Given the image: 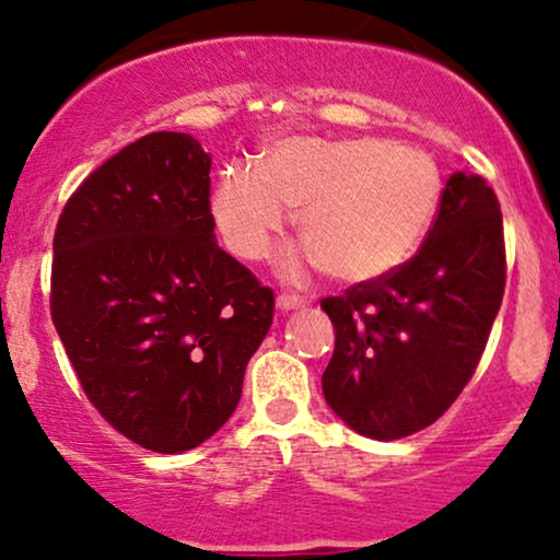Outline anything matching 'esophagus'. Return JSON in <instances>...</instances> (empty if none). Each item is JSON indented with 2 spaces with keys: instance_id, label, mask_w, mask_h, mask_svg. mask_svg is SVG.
Instances as JSON below:
<instances>
[{
  "instance_id": "1",
  "label": "esophagus",
  "mask_w": 560,
  "mask_h": 560,
  "mask_svg": "<svg viewBox=\"0 0 560 560\" xmlns=\"http://www.w3.org/2000/svg\"><path fill=\"white\" fill-rule=\"evenodd\" d=\"M304 304H307V300H304V296H300V294H279V296H276V307H279L281 313H289V310H300V307H304Z\"/></svg>"
}]
</instances>
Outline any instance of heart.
<instances>
[{
	"label": "heart",
	"instance_id": "obj_1",
	"mask_svg": "<svg viewBox=\"0 0 560 560\" xmlns=\"http://www.w3.org/2000/svg\"><path fill=\"white\" fill-rule=\"evenodd\" d=\"M442 196V175L427 152L390 139L276 141L260 167L232 165L211 198L217 228L240 258L260 260L300 209L304 250L287 260L323 266L346 284L387 276L427 237Z\"/></svg>",
	"mask_w": 560,
	"mask_h": 560
}]
</instances>
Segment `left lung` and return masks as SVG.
<instances>
[{"label": "left lung", "instance_id": "left-lung-1", "mask_svg": "<svg viewBox=\"0 0 560 560\" xmlns=\"http://www.w3.org/2000/svg\"><path fill=\"white\" fill-rule=\"evenodd\" d=\"M504 284L499 198L480 175L452 173L413 258L320 302L336 328L328 406L380 442L431 427L476 372Z\"/></svg>", "mask_w": 560, "mask_h": 560}]
</instances>
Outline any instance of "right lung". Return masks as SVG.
I'll use <instances>...</instances> for the list:
<instances>
[{"label":"right lung","instance_id":"obj_1","mask_svg":"<svg viewBox=\"0 0 560 560\" xmlns=\"http://www.w3.org/2000/svg\"><path fill=\"white\" fill-rule=\"evenodd\" d=\"M211 158L154 131L92 170L54 235L51 317L97 413L144 450L198 447L235 413L273 292L214 243Z\"/></svg>","mask_w":560,"mask_h":560}]
</instances>
